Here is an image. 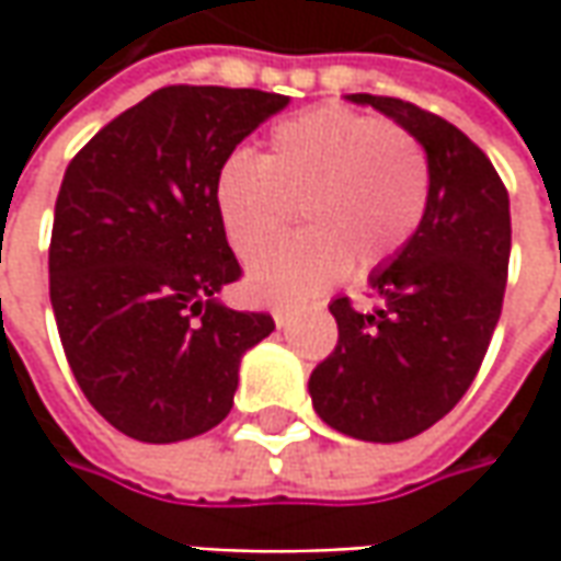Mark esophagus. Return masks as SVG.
I'll return each mask as SVG.
<instances>
[{"label": "esophagus", "mask_w": 561, "mask_h": 561, "mask_svg": "<svg viewBox=\"0 0 561 561\" xmlns=\"http://www.w3.org/2000/svg\"><path fill=\"white\" fill-rule=\"evenodd\" d=\"M274 324H277V328H290L293 324V312L290 309H280V306H277V309H274Z\"/></svg>", "instance_id": "1"}]
</instances>
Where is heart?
Masks as SVG:
<instances>
[{"instance_id":"b5f03b06","label":"heart","mask_w":561,"mask_h":561,"mask_svg":"<svg viewBox=\"0 0 561 561\" xmlns=\"http://www.w3.org/2000/svg\"><path fill=\"white\" fill-rule=\"evenodd\" d=\"M431 164L415 134L350 108L280 121L262 159L233 152L215 178V208L237 255H255L289 224L307 230L259 255L247 290L259 302H306L331 290L350 262L371 271L419 233Z\"/></svg>"}]
</instances>
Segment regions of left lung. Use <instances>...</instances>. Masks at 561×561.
<instances>
[{
  "label": "left lung",
  "instance_id": "8db88e82",
  "mask_svg": "<svg viewBox=\"0 0 561 561\" xmlns=\"http://www.w3.org/2000/svg\"><path fill=\"white\" fill-rule=\"evenodd\" d=\"M353 102L415 134L431 199L412 243L371 274L380 306L331 302L336 350L309 377L318 419L368 443L419 437L465 397L503 312L512 218L496 168L440 115L393 96Z\"/></svg>",
  "mask_w": 561,
  "mask_h": 561
}]
</instances>
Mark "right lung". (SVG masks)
<instances>
[{"instance_id":"1","label":"right lung","mask_w":561,"mask_h":561,"mask_svg":"<svg viewBox=\"0 0 561 561\" xmlns=\"http://www.w3.org/2000/svg\"><path fill=\"white\" fill-rule=\"evenodd\" d=\"M290 96L162 87L77 152L55 199L49 299L68 365L121 434L178 443L221 424L240 358L274 331L218 293L240 277L215 178Z\"/></svg>"}]
</instances>
